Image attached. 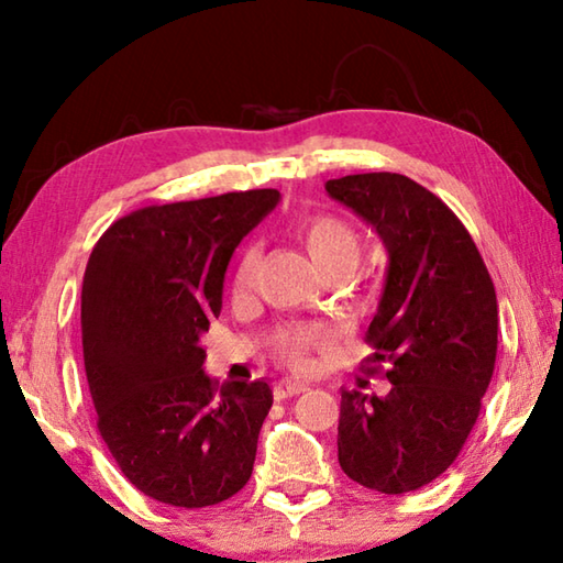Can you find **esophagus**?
<instances>
[{
    "label": "esophagus",
    "instance_id": "obj_1",
    "mask_svg": "<svg viewBox=\"0 0 563 563\" xmlns=\"http://www.w3.org/2000/svg\"><path fill=\"white\" fill-rule=\"evenodd\" d=\"M300 393H308V385L295 383V379H280V383L273 385V395L275 399H285V397H295Z\"/></svg>",
    "mask_w": 563,
    "mask_h": 563
}]
</instances>
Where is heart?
Wrapping results in <instances>:
<instances>
[{
  "label": "heart",
  "instance_id": "heart-1",
  "mask_svg": "<svg viewBox=\"0 0 563 563\" xmlns=\"http://www.w3.org/2000/svg\"><path fill=\"white\" fill-rule=\"evenodd\" d=\"M300 238L305 247H308L310 258L316 261L318 268L325 275L335 273H352L360 261L362 253V241L355 228L342 221L338 216H310L305 218L300 225ZM261 268V247L251 245L243 253L241 263H238L235 278H233V290L235 295H245L253 288L255 275ZM328 335L318 328H292L283 332L278 338V355L288 362L290 367L302 369L308 367V355L310 350L325 345Z\"/></svg>",
  "mask_w": 563,
  "mask_h": 563
}]
</instances>
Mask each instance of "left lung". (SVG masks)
<instances>
[{
  "mask_svg": "<svg viewBox=\"0 0 563 563\" xmlns=\"http://www.w3.org/2000/svg\"><path fill=\"white\" fill-rule=\"evenodd\" d=\"M325 190L375 228L389 255L365 335L375 350L367 375L383 373L389 393L342 389L338 460L362 487L415 492L450 470L479 417L497 362V292L470 231L412 178L357 174Z\"/></svg>",
  "mask_w": 563,
  "mask_h": 563,
  "instance_id": "obj_1",
  "label": "left lung"
}]
</instances>
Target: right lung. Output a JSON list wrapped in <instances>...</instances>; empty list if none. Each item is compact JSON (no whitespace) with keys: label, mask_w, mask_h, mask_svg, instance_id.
I'll list each match as a JSON object with an SVG mask.
<instances>
[{"label":"right lung","mask_w":563,"mask_h":563,"mask_svg":"<svg viewBox=\"0 0 563 563\" xmlns=\"http://www.w3.org/2000/svg\"><path fill=\"white\" fill-rule=\"evenodd\" d=\"M278 201L255 188L139 208L89 255L81 342L97 427L123 476L168 507H213L253 474L273 389L218 385L201 335L221 316L238 243Z\"/></svg>","instance_id":"right-lung-1"}]
</instances>
